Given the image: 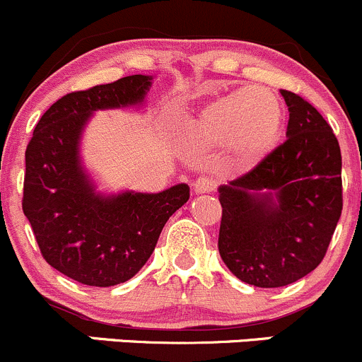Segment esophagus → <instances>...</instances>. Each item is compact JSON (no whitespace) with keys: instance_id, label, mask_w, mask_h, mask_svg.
<instances>
[{"instance_id":"esophagus-1","label":"esophagus","mask_w":362,"mask_h":362,"mask_svg":"<svg viewBox=\"0 0 362 362\" xmlns=\"http://www.w3.org/2000/svg\"><path fill=\"white\" fill-rule=\"evenodd\" d=\"M218 186V181H216L214 176H209V174H202L200 177H197L195 182H193V189L195 193H212Z\"/></svg>"}]
</instances>
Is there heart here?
Wrapping results in <instances>:
<instances>
[{
	"mask_svg": "<svg viewBox=\"0 0 362 362\" xmlns=\"http://www.w3.org/2000/svg\"><path fill=\"white\" fill-rule=\"evenodd\" d=\"M282 106L267 88H244L207 104L189 125L193 141L225 144L242 158L255 160L272 150L281 136Z\"/></svg>",
	"mask_w": 362,
	"mask_h": 362,
	"instance_id": "1",
	"label": "heart"
}]
</instances>
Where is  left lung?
Here are the masks:
<instances>
[{
    "instance_id": "8db88e82",
    "label": "left lung",
    "mask_w": 362,
    "mask_h": 362,
    "mask_svg": "<svg viewBox=\"0 0 362 362\" xmlns=\"http://www.w3.org/2000/svg\"><path fill=\"white\" fill-rule=\"evenodd\" d=\"M281 94L289 110L288 139L219 188V256L256 288H282L315 270L344 209L333 129L301 95Z\"/></svg>"
}]
</instances>
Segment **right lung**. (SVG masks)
Returning <instances> with one entry per match:
<instances>
[{"label":"right lung","mask_w":362,"mask_h":362,"mask_svg":"<svg viewBox=\"0 0 362 362\" xmlns=\"http://www.w3.org/2000/svg\"><path fill=\"white\" fill-rule=\"evenodd\" d=\"M150 85V76L132 74L66 94L45 111L25 148L22 211L45 262L81 284L110 288L132 279L189 199L188 185L95 195L80 167L78 141L92 111L141 103Z\"/></svg>","instance_id":"add662e5"}]
</instances>
